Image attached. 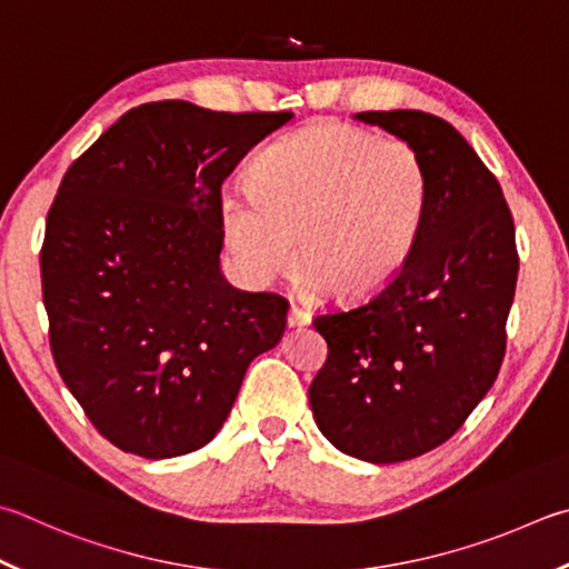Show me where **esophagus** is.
Masks as SVG:
<instances>
[{"instance_id": "obj_1", "label": "esophagus", "mask_w": 569, "mask_h": 569, "mask_svg": "<svg viewBox=\"0 0 569 569\" xmlns=\"http://www.w3.org/2000/svg\"><path fill=\"white\" fill-rule=\"evenodd\" d=\"M311 318H313L311 311H306V308H301V306L288 308V326L291 328H303L311 323Z\"/></svg>"}]
</instances>
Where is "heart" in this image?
Instances as JSON below:
<instances>
[{
  "label": "heart",
  "instance_id": "heart-1",
  "mask_svg": "<svg viewBox=\"0 0 569 569\" xmlns=\"http://www.w3.org/2000/svg\"><path fill=\"white\" fill-rule=\"evenodd\" d=\"M428 203L418 151L400 139L311 123L258 157L246 191L223 193L219 221L233 261L256 283L303 258L298 283L343 301L383 291L408 263Z\"/></svg>",
  "mask_w": 569,
  "mask_h": 569
}]
</instances>
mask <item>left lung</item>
<instances>
[{"instance_id":"8db88e82","label":"left lung","mask_w":569,"mask_h":569,"mask_svg":"<svg viewBox=\"0 0 569 569\" xmlns=\"http://www.w3.org/2000/svg\"><path fill=\"white\" fill-rule=\"evenodd\" d=\"M356 119L418 151L428 203L408 263L383 291L316 316L328 358L308 400L340 452L388 465L442 446L488 396L520 263L498 179L448 121L412 109Z\"/></svg>"}]
</instances>
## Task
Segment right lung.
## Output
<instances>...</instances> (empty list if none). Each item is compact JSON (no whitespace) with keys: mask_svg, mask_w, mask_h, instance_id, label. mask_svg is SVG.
I'll list each match as a JSON object with an SVG mask.
<instances>
[{"mask_svg":"<svg viewBox=\"0 0 569 569\" xmlns=\"http://www.w3.org/2000/svg\"><path fill=\"white\" fill-rule=\"evenodd\" d=\"M291 111L229 113L171 99L111 123L61 179L41 296L61 380L123 452L203 448L288 301L223 281L221 183Z\"/></svg>","mask_w":569,"mask_h":569,"instance_id":"add662e5","label":"right lung"}]
</instances>
